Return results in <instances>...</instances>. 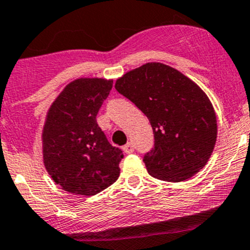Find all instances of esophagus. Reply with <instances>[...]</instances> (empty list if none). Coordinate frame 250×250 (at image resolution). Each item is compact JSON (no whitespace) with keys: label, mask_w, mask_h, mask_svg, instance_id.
Wrapping results in <instances>:
<instances>
[{"label":"esophagus","mask_w":250,"mask_h":250,"mask_svg":"<svg viewBox=\"0 0 250 250\" xmlns=\"http://www.w3.org/2000/svg\"><path fill=\"white\" fill-rule=\"evenodd\" d=\"M134 149H135V147H134V144H132V142H127V144L123 147V151L125 152V153H132V152H134Z\"/></svg>","instance_id":"esophagus-1"}]
</instances>
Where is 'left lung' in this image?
Here are the masks:
<instances>
[{"instance_id": "left-lung-1", "label": "left lung", "mask_w": 250, "mask_h": 250, "mask_svg": "<svg viewBox=\"0 0 250 250\" xmlns=\"http://www.w3.org/2000/svg\"><path fill=\"white\" fill-rule=\"evenodd\" d=\"M115 89L151 123L153 148L144 162L152 177L183 182L212 154L217 121L210 99L190 78L161 62H148L118 78Z\"/></svg>"}]
</instances>
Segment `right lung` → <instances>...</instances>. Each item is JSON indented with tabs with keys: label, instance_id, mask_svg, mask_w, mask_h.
I'll return each instance as SVG.
<instances>
[{
	"label": "right lung",
	"instance_id": "1",
	"mask_svg": "<svg viewBox=\"0 0 250 250\" xmlns=\"http://www.w3.org/2000/svg\"><path fill=\"white\" fill-rule=\"evenodd\" d=\"M113 81L78 78L51 104L42 129V158L47 173L63 190L92 196L119 178L123 151L109 144L97 124Z\"/></svg>",
	"mask_w": 250,
	"mask_h": 250
}]
</instances>
